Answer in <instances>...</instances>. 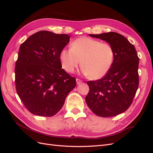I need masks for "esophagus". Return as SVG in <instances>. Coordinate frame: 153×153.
<instances>
[{
	"label": "esophagus",
	"instance_id": "esophagus-1",
	"mask_svg": "<svg viewBox=\"0 0 153 153\" xmlns=\"http://www.w3.org/2000/svg\"><path fill=\"white\" fill-rule=\"evenodd\" d=\"M76 84H81V83L82 82V80H81L80 79H78V78H76Z\"/></svg>",
	"mask_w": 153,
	"mask_h": 153
}]
</instances>
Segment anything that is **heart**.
<instances>
[{
    "mask_svg": "<svg viewBox=\"0 0 153 153\" xmlns=\"http://www.w3.org/2000/svg\"><path fill=\"white\" fill-rule=\"evenodd\" d=\"M62 68L68 73H73L80 63L82 72L98 80L105 76L112 68L114 50L109 43L87 37L75 39L71 48H64L59 54Z\"/></svg>",
    "mask_w": 153,
    "mask_h": 153,
    "instance_id": "b5f03b06",
    "label": "heart"
}]
</instances>
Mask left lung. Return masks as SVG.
Here are the masks:
<instances>
[{
    "label": "left lung",
    "instance_id": "obj_1",
    "mask_svg": "<svg viewBox=\"0 0 153 153\" xmlns=\"http://www.w3.org/2000/svg\"><path fill=\"white\" fill-rule=\"evenodd\" d=\"M108 43L114 50L112 68L102 78L88 81L85 97L89 108L100 117H114L125 112L133 102L139 84V58L134 46L123 35L110 32L89 34Z\"/></svg>",
    "mask_w": 153,
    "mask_h": 153
}]
</instances>
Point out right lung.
<instances>
[{"label":"right lung","instance_id":"add662e5","mask_svg":"<svg viewBox=\"0 0 153 153\" xmlns=\"http://www.w3.org/2000/svg\"><path fill=\"white\" fill-rule=\"evenodd\" d=\"M69 39L68 34L41 30L20 45L15 69L16 90L30 113L53 116L75 87V78L61 69L59 59Z\"/></svg>","mask_w":153,"mask_h":153}]
</instances>
